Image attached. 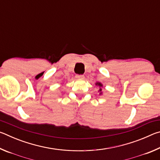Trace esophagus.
Here are the masks:
<instances>
[{
	"mask_svg": "<svg viewBox=\"0 0 160 160\" xmlns=\"http://www.w3.org/2000/svg\"><path fill=\"white\" fill-rule=\"evenodd\" d=\"M76 78H78V79H84L85 76H84V75H77Z\"/></svg>",
	"mask_w": 160,
	"mask_h": 160,
	"instance_id": "obj_1",
	"label": "esophagus"
}]
</instances>
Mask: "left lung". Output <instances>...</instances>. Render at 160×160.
I'll use <instances>...</instances> for the list:
<instances>
[{"label":"left lung","mask_w":160,"mask_h":160,"mask_svg":"<svg viewBox=\"0 0 160 160\" xmlns=\"http://www.w3.org/2000/svg\"><path fill=\"white\" fill-rule=\"evenodd\" d=\"M95 85H97V86H99V94L100 95H101V94H102V88L103 87V85L101 83V82H96L95 83Z\"/></svg>","instance_id":"obj_1"}]
</instances>
